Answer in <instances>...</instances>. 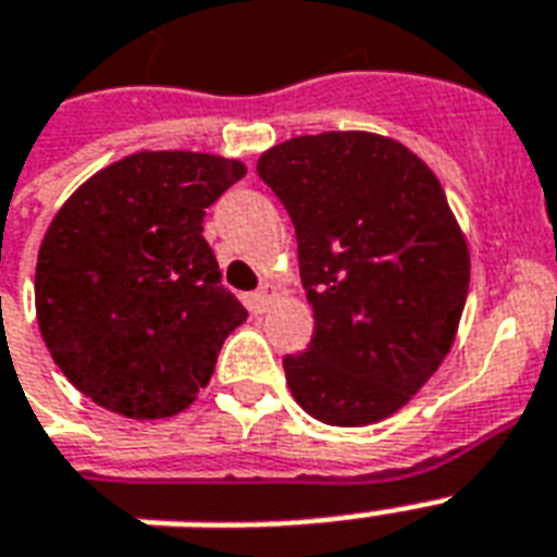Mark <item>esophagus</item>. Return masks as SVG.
Returning <instances> with one entry per match:
<instances>
[{
  "label": "esophagus",
  "instance_id": "obj_1",
  "mask_svg": "<svg viewBox=\"0 0 557 557\" xmlns=\"http://www.w3.org/2000/svg\"><path fill=\"white\" fill-rule=\"evenodd\" d=\"M274 292H277V288L271 286V283H262V286L257 288V292H253V295H251V309H253V312H262V309H265V306L271 304V297H274Z\"/></svg>",
  "mask_w": 557,
  "mask_h": 557
}]
</instances>
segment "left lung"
Instances as JSON below:
<instances>
[{"mask_svg": "<svg viewBox=\"0 0 557 557\" xmlns=\"http://www.w3.org/2000/svg\"><path fill=\"white\" fill-rule=\"evenodd\" d=\"M257 173L292 216L314 335L283 358L318 422L396 413L448 356L468 297V248L422 159L372 133L300 135Z\"/></svg>", "mask_w": 557, "mask_h": 557, "instance_id": "8db88e82", "label": "left lung"}]
</instances>
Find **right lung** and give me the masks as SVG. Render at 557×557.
<instances>
[{
  "instance_id": "obj_1",
  "label": "right lung",
  "mask_w": 557,
  "mask_h": 557,
  "mask_svg": "<svg viewBox=\"0 0 557 557\" xmlns=\"http://www.w3.org/2000/svg\"><path fill=\"white\" fill-rule=\"evenodd\" d=\"M245 176L201 152H138L91 176L48 227L37 321L54 364L95 405L164 419L213 375L248 318L201 236L213 201Z\"/></svg>"
}]
</instances>
